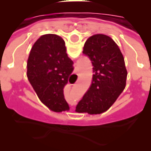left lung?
I'll return each mask as SVG.
<instances>
[{
    "label": "left lung",
    "instance_id": "obj_1",
    "mask_svg": "<svg viewBox=\"0 0 151 151\" xmlns=\"http://www.w3.org/2000/svg\"><path fill=\"white\" fill-rule=\"evenodd\" d=\"M82 53L91 60L94 74L91 85L77 105L76 111L103 113L113 104L126 85L124 56L113 40L102 34L89 38Z\"/></svg>",
    "mask_w": 151,
    "mask_h": 151
}]
</instances>
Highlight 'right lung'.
Segmentation results:
<instances>
[{
    "mask_svg": "<svg viewBox=\"0 0 151 151\" xmlns=\"http://www.w3.org/2000/svg\"><path fill=\"white\" fill-rule=\"evenodd\" d=\"M65 43L56 35H43L34 43L27 60V78L43 104L52 111L69 110L64 87L73 71Z\"/></svg>",
    "mask_w": 151,
    "mask_h": 151,
    "instance_id": "1",
    "label": "right lung"
}]
</instances>
